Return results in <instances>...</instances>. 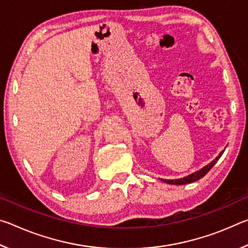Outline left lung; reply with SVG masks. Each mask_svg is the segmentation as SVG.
Returning a JSON list of instances; mask_svg holds the SVG:
<instances>
[{
  "instance_id": "obj_1",
  "label": "left lung",
  "mask_w": 248,
  "mask_h": 248,
  "mask_svg": "<svg viewBox=\"0 0 248 248\" xmlns=\"http://www.w3.org/2000/svg\"><path fill=\"white\" fill-rule=\"evenodd\" d=\"M223 152H224V150L221 151L220 154L217 155V156L215 159H213V161L210 162L208 165L203 166L202 169H200L199 170L195 171V173H191L188 176H185V177H183V178H177V179H163V178H161V180H162V182H164L166 184H170V185H186V184H191L194 182H197V180L202 178L203 176L207 174L213 166H215L216 163L219 161V158L222 156Z\"/></svg>"
}]
</instances>
